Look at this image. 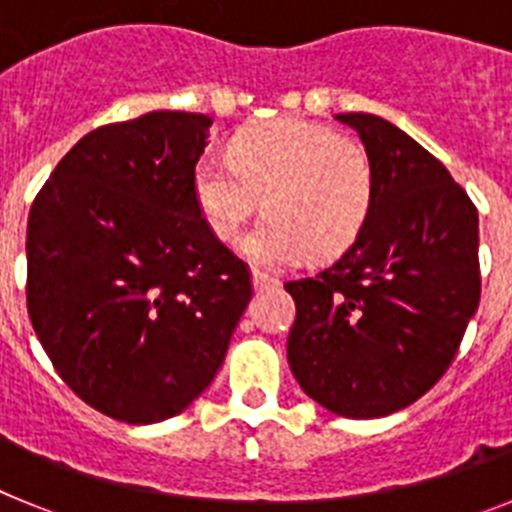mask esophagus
Masks as SVG:
<instances>
[{"mask_svg": "<svg viewBox=\"0 0 512 512\" xmlns=\"http://www.w3.org/2000/svg\"><path fill=\"white\" fill-rule=\"evenodd\" d=\"M253 287H256V292H264V289H277L279 279L271 277V274H266V271H261V269H253Z\"/></svg>", "mask_w": 512, "mask_h": 512, "instance_id": "1", "label": "esophagus"}]
</instances>
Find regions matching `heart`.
<instances>
[{
	"label": "heart",
	"instance_id": "heart-1",
	"mask_svg": "<svg viewBox=\"0 0 512 512\" xmlns=\"http://www.w3.org/2000/svg\"><path fill=\"white\" fill-rule=\"evenodd\" d=\"M374 164L364 143L315 122H261L235 135L230 158L202 156L194 200L212 233L230 241L261 205L269 215L243 238L261 266L295 264L312 248L338 253L356 241L374 205Z\"/></svg>",
	"mask_w": 512,
	"mask_h": 512
}]
</instances>
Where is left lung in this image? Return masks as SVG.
<instances>
[{
    "label": "left lung",
    "instance_id": "8db88e82",
    "mask_svg": "<svg viewBox=\"0 0 512 512\" xmlns=\"http://www.w3.org/2000/svg\"><path fill=\"white\" fill-rule=\"evenodd\" d=\"M374 164L369 220L330 266L287 282L297 318L289 369L343 418L413 405L446 374L477 312L479 217L436 156L392 122L336 115Z\"/></svg>",
    "mask_w": 512,
    "mask_h": 512
}]
</instances>
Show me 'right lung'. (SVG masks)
<instances>
[{
    "label": "right lung",
    "mask_w": 512,
    "mask_h": 512,
    "mask_svg": "<svg viewBox=\"0 0 512 512\" xmlns=\"http://www.w3.org/2000/svg\"><path fill=\"white\" fill-rule=\"evenodd\" d=\"M210 117L158 110L92 130L27 217V312L56 372L122 423L182 413L223 366L251 269L202 217Z\"/></svg>",
    "instance_id": "add662e5"
}]
</instances>
